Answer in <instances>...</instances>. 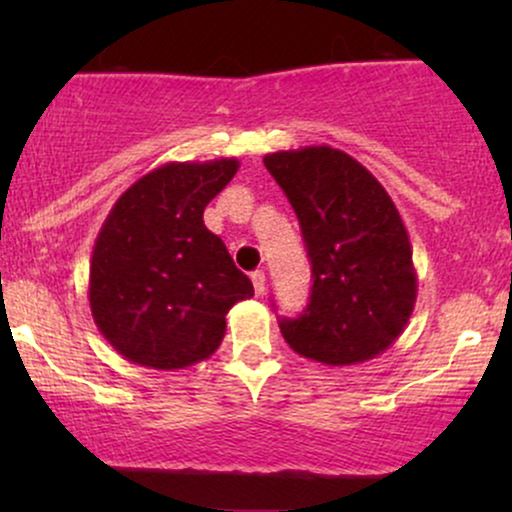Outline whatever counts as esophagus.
<instances>
[{"mask_svg":"<svg viewBox=\"0 0 512 512\" xmlns=\"http://www.w3.org/2000/svg\"><path fill=\"white\" fill-rule=\"evenodd\" d=\"M252 286H255V293L257 296H262L264 291H267V276H264V272H252Z\"/></svg>","mask_w":512,"mask_h":512,"instance_id":"1","label":"esophagus"}]
</instances>
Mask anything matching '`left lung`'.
<instances>
[{
  "mask_svg": "<svg viewBox=\"0 0 512 512\" xmlns=\"http://www.w3.org/2000/svg\"><path fill=\"white\" fill-rule=\"evenodd\" d=\"M289 197L313 264L310 303L281 334L296 354L356 366L395 344L416 303V269L402 216L366 166L332 146L264 156Z\"/></svg>",
  "mask_w": 512,
  "mask_h": 512,
  "instance_id": "obj_1",
  "label": "left lung"
}]
</instances>
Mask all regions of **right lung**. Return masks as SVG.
<instances>
[{
	"label": "right lung",
	"instance_id": "right-lung-1",
	"mask_svg": "<svg viewBox=\"0 0 512 512\" xmlns=\"http://www.w3.org/2000/svg\"><path fill=\"white\" fill-rule=\"evenodd\" d=\"M238 158L166 163L127 187L98 231L88 303L110 346L139 366L178 370L219 349L226 315L252 293L204 207Z\"/></svg>",
	"mask_w": 512,
	"mask_h": 512
}]
</instances>
